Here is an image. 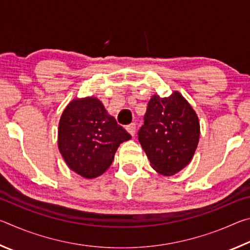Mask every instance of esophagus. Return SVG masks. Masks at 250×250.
<instances>
[{
    "label": "esophagus",
    "instance_id": "34e87169",
    "mask_svg": "<svg viewBox=\"0 0 250 250\" xmlns=\"http://www.w3.org/2000/svg\"><path fill=\"white\" fill-rule=\"evenodd\" d=\"M126 131H128V132L132 135H134V133H135V124H130L129 125H126Z\"/></svg>",
    "mask_w": 250,
    "mask_h": 250
}]
</instances>
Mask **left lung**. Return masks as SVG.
Returning <instances> with one entry per match:
<instances>
[{
  "label": "left lung",
  "instance_id": "left-lung-1",
  "mask_svg": "<svg viewBox=\"0 0 250 250\" xmlns=\"http://www.w3.org/2000/svg\"><path fill=\"white\" fill-rule=\"evenodd\" d=\"M143 120L138 139L155 171L173 175L191 162L200 139V122L180 92L164 98L154 95Z\"/></svg>",
  "mask_w": 250,
  "mask_h": 250
}]
</instances>
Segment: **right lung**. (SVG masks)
I'll list each match as a JSON object with an SVG mask.
<instances>
[{
    "instance_id": "right-lung-1",
    "label": "right lung",
    "mask_w": 250,
    "mask_h": 250,
    "mask_svg": "<svg viewBox=\"0 0 250 250\" xmlns=\"http://www.w3.org/2000/svg\"><path fill=\"white\" fill-rule=\"evenodd\" d=\"M130 139L103 104L91 97L71 101L59 121V151L67 166L86 179L107 171L118 146Z\"/></svg>"
}]
</instances>
